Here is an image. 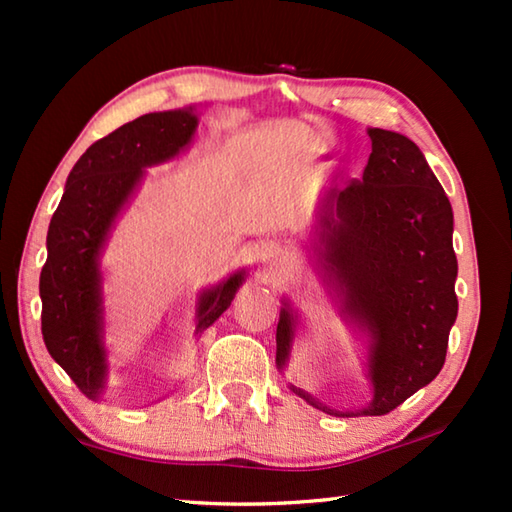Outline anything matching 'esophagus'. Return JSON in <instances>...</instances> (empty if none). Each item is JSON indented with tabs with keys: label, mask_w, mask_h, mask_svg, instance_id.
I'll use <instances>...</instances> for the list:
<instances>
[{
	"label": "esophagus",
	"mask_w": 512,
	"mask_h": 512,
	"mask_svg": "<svg viewBox=\"0 0 512 512\" xmlns=\"http://www.w3.org/2000/svg\"><path fill=\"white\" fill-rule=\"evenodd\" d=\"M259 259H262V262H277V259H280V248L277 246H273V244H264L262 246V255H259Z\"/></svg>",
	"instance_id": "1"
}]
</instances>
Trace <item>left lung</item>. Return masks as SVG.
Masks as SVG:
<instances>
[{
	"label": "left lung",
	"instance_id": "1",
	"mask_svg": "<svg viewBox=\"0 0 512 512\" xmlns=\"http://www.w3.org/2000/svg\"><path fill=\"white\" fill-rule=\"evenodd\" d=\"M361 180L332 189L320 212L323 266L341 293V314L370 336L372 402L334 411L302 388L291 391L332 415H386L443 368L458 300L454 214L445 189L409 137L370 128ZM296 316L284 302L277 368L287 366Z\"/></svg>",
	"mask_w": 512,
	"mask_h": 512
}]
</instances>
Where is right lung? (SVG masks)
I'll list each match as a JSON object with an SVG mask.
<instances>
[{
  "mask_svg": "<svg viewBox=\"0 0 512 512\" xmlns=\"http://www.w3.org/2000/svg\"><path fill=\"white\" fill-rule=\"evenodd\" d=\"M194 108L142 115L101 137L69 171L65 194L51 216L47 262L40 273L42 339L79 391L97 400L106 384L103 298L99 255L121 207L135 192L144 167L160 164L192 142ZM246 271L201 293L196 334L230 307Z\"/></svg>",
  "mask_w": 512,
  "mask_h": 512,
  "instance_id": "obj_1",
  "label": "right lung"
}]
</instances>
